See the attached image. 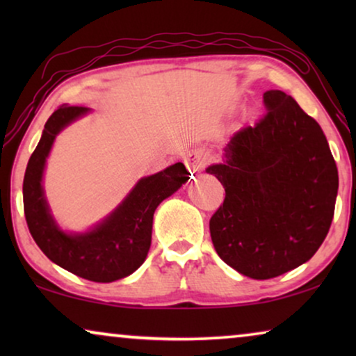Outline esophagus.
<instances>
[{
  "label": "esophagus",
  "mask_w": 356,
  "mask_h": 356,
  "mask_svg": "<svg viewBox=\"0 0 356 356\" xmlns=\"http://www.w3.org/2000/svg\"><path fill=\"white\" fill-rule=\"evenodd\" d=\"M184 163H186L189 172L197 173V172H201V170L206 168L207 160H206V157H204V154L201 152V150L194 149V150H191V152H188L186 155H184Z\"/></svg>",
  "instance_id": "esophagus-1"
}]
</instances>
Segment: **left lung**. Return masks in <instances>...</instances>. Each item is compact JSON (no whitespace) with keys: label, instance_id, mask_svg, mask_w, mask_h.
Here are the masks:
<instances>
[{"label":"left lung","instance_id":"left-lung-1","mask_svg":"<svg viewBox=\"0 0 356 356\" xmlns=\"http://www.w3.org/2000/svg\"><path fill=\"white\" fill-rule=\"evenodd\" d=\"M267 113L233 134L207 173L225 188L209 228L223 262L256 280L305 264L327 236L339 172L318 121L282 90L264 94Z\"/></svg>","mask_w":356,"mask_h":356}]
</instances>
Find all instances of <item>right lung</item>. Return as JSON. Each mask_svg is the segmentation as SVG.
<instances>
[{
  "instance_id": "obj_1",
  "label": "right lung",
  "mask_w": 356,
  "mask_h": 356,
  "mask_svg": "<svg viewBox=\"0 0 356 356\" xmlns=\"http://www.w3.org/2000/svg\"><path fill=\"white\" fill-rule=\"evenodd\" d=\"M89 113L63 105L48 118L24 175V213L29 232L48 259L82 279L108 284L138 270L147 257L155 209L189 179L181 162L139 179L123 202L90 232L66 233L53 220L43 194V170L56 134Z\"/></svg>"
}]
</instances>
